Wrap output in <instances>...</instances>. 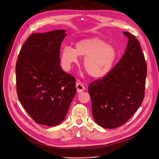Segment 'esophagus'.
<instances>
[{"mask_svg": "<svg viewBox=\"0 0 159 159\" xmlns=\"http://www.w3.org/2000/svg\"><path fill=\"white\" fill-rule=\"evenodd\" d=\"M76 88H77V93H81V92L84 91V89H85L84 85L80 83V82H77L76 84Z\"/></svg>", "mask_w": 159, "mask_h": 159, "instance_id": "obj_1", "label": "esophagus"}]
</instances>
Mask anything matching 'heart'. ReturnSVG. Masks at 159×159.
Returning a JSON list of instances; mask_svg holds the SVG:
<instances>
[{
  "mask_svg": "<svg viewBox=\"0 0 159 159\" xmlns=\"http://www.w3.org/2000/svg\"><path fill=\"white\" fill-rule=\"evenodd\" d=\"M79 56H84L83 65L93 78H102L113 68L118 57L117 48L103 39L92 37L77 42L75 48L66 46L62 49L61 61L66 70L78 62Z\"/></svg>",
  "mask_w": 159,
  "mask_h": 159,
  "instance_id": "obj_1",
  "label": "heart"
}]
</instances>
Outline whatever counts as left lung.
I'll list each match as a JSON object with an SVG mask.
<instances>
[{
    "instance_id": "1",
    "label": "left lung",
    "mask_w": 159,
    "mask_h": 159,
    "mask_svg": "<svg viewBox=\"0 0 159 159\" xmlns=\"http://www.w3.org/2000/svg\"><path fill=\"white\" fill-rule=\"evenodd\" d=\"M124 54L110 73L88 87L95 122L104 128L124 124L141 106L145 97L147 72L139 42L128 32Z\"/></svg>"
}]
</instances>
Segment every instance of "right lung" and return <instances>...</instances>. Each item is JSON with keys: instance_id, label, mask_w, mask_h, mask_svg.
Instances as JSON below:
<instances>
[{"instance_id": "right-lung-1", "label": "right lung", "mask_w": 159, "mask_h": 159, "mask_svg": "<svg viewBox=\"0 0 159 159\" xmlns=\"http://www.w3.org/2000/svg\"><path fill=\"white\" fill-rule=\"evenodd\" d=\"M65 30L32 34L16 64L20 102L37 124L54 126L65 119L76 94V79L61 66L60 51Z\"/></svg>"}]
</instances>
